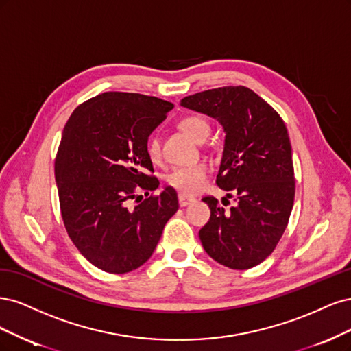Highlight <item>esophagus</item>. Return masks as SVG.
I'll list each match as a JSON object with an SVG mask.
<instances>
[{
    "label": "esophagus",
    "mask_w": 351,
    "mask_h": 351,
    "mask_svg": "<svg viewBox=\"0 0 351 351\" xmlns=\"http://www.w3.org/2000/svg\"><path fill=\"white\" fill-rule=\"evenodd\" d=\"M178 199H179V206H180V207H186V206L192 204V202L195 201V198L188 197V195H185V194H179V195H178Z\"/></svg>",
    "instance_id": "esophagus-1"
}]
</instances>
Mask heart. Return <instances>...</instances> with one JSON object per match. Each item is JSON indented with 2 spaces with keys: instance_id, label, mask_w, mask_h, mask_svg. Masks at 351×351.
<instances>
[{
  "instance_id": "b5f03b06",
  "label": "heart",
  "mask_w": 351,
  "mask_h": 351,
  "mask_svg": "<svg viewBox=\"0 0 351 351\" xmlns=\"http://www.w3.org/2000/svg\"><path fill=\"white\" fill-rule=\"evenodd\" d=\"M180 130H182L188 137H191L197 143L206 141L210 135L211 127L210 123L201 117H186L179 123ZM147 152L152 157V160H157L160 157V141L157 137H150L147 143ZM207 178V166L204 163H192L186 166H178L172 169L171 172L166 175V182L172 188L178 189L180 194H195L206 182Z\"/></svg>"
}]
</instances>
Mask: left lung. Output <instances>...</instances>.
Segmentation results:
<instances>
[{"mask_svg":"<svg viewBox=\"0 0 351 351\" xmlns=\"http://www.w3.org/2000/svg\"><path fill=\"white\" fill-rule=\"evenodd\" d=\"M180 106L217 119L224 147L216 184L234 195L224 210L206 197L211 216L199 230L206 252L232 269H247L274 251L295 201V171L285 122L264 99L243 86L186 96ZM223 197L221 202L226 201Z\"/></svg>","mask_w":351,"mask_h":351,"instance_id":"left-lung-1","label":"left lung"}]
</instances>
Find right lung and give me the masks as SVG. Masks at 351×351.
I'll list each match as a JSON object with an SVG mask.
<instances>
[{
  "label": "right lung",
  "instance_id": "1",
  "mask_svg": "<svg viewBox=\"0 0 351 351\" xmlns=\"http://www.w3.org/2000/svg\"><path fill=\"white\" fill-rule=\"evenodd\" d=\"M173 104L138 93L106 92L84 101L66 122L55 159L65 229L95 267L123 274L154 252L178 195L150 176V134Z\"/></svg>",
  "mask_w": 351,
  "mask_h": 351
}]
</instances>
